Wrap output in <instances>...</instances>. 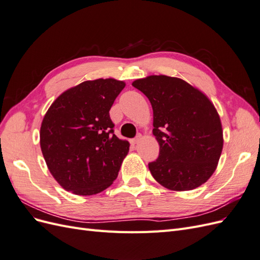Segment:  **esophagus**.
<instances>
[{"mask_svg":"<svg viewBox=\"0 0 260 260\" xmlns=\"http://www.w3.org/2000/svg\"><path fill=\"white\" fill-rule=\"evenodd\" d=\"M141 138H142V136L141 135H139L136 139H133V140H131V143L133 144V145H136V144H138L139 142H140V140H141Z\"/></svg>","mask_w":260,"mask_h":260,"instance_id":"esophagus-1","label":"esophagus"}]
</instances>
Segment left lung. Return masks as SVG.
Segmentation results:
<instances>
[{
  "label": "left lung",
  "mask_w": 260,
  "mask_h": 260,
  "mask_svg": "<svg viewBox=\"0 0 260 260\" xmlns=\"http://www.w3.org/2000/svg\"><path fill=\"white\" fill-rule=\"evenodd\" d=\"M132 85L153 108V135L159 156L148 164L154 179L171 191H190L214 174L223 147V131L212 102L176 77L152 75Z\"/></svg>",
  "instance_id": "left-lung-1"
}]
</instances>
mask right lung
<instances>
[{
  "instance_id": "1",
  "label": "right lung",
  "mask_w": 260,
  "mask_h": 260,
  "mask_svg": "<svg viewBox=\"0 0 260 260\" xmlns=\"http://www.w3.org/2000/svg\"><path fill=\"white\" fill-rule=\"evenodd\" d=\"M124 86L114 78L86 80L62 92L45 113L41 151L66 191L94 195L117 178L130 144L114 135L109 109Z\"/></svg>"
}]
</instances>
